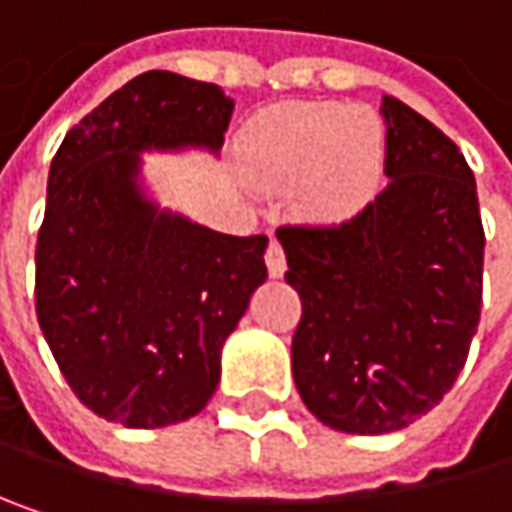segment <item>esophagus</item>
I'll use <instances>...</instances> for the list:
<instances>
[{
  "instance_id": "esophagus-1",
  "label": "esophagus",
  "mask_w": 512,
  "mask_h": 512,
  "mask_svg": "<svg viewBox=\"0 0 512 512\" xmlns=\"http://www.w3.org/2000/svg\"><path fill=\"white\" fill-rule=\"evenodd\" d=\"M266 269H269L272 278H281L284 269H287V257H284V249H281L278 240H272V243L266 246Z\"/></svg>"
}]
</instances>
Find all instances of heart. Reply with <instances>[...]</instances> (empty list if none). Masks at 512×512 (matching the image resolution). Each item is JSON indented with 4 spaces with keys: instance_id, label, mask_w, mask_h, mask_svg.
<instances>
[{
    "instance_id": "heart-1",
    "label": "heart",
    "mask_w": 512,
    "mask_h": 512,
    "mask_svg": "<svg viewBox=\"0 0 512 512\" xmlns=\"http://www.w3.org/2000/svg\"><path fill=\"white\" fill-rule=\"evenodd\" d=\"M240 148L263 186H296L302 216L341 222L379 189L385 130L370 109L350 103H281L257 112Z\"/></svg>"
}]
</instances>
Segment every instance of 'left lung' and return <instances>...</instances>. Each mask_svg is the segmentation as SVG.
<instances>
[{
    "instance_id": "obj_1",
    "label": "left lung",
    "mask_w": 512,
    "mask_h": 512,
    "mask_svg": "<svg viewBox=\"0 0 512 512\" xmlns=\"http://www.w3.org/2000/svg\"><path fill=\"white\" fill-rule=\"evenodd\" d=\"M388 186L338 225H284L287 284L302 299L293 379L326 427L394 433L457 382L480 323L483 222L460 148L382 97Z\"/></svg>"
}]
</instances>
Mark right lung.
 Instances as JSON below:
<instances>
[{
    "label": "right lung",
    "instance_id": "right-lung-1",
    "mask_svg": "<svg viewBox=\"0 0 512 512\" xmlns=\"http://www.w3.org/2000/svg\"><path fill=\"white\" fill-rule=\"evenodd\" d=\"M234 100L148 70L85 115L52 156L35 249V308L73 394L154 430L198 415L222 344L266 281V237H231L151 201L142 151H219Z\"/></svg>",
    "mask_w": 512,
    "mask_h": 512
}]
</instances>
